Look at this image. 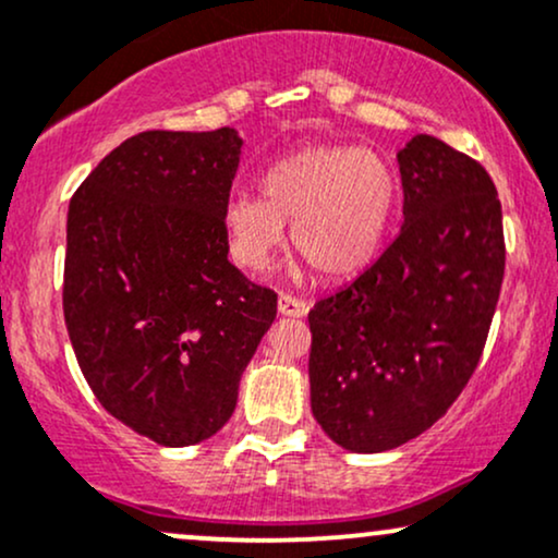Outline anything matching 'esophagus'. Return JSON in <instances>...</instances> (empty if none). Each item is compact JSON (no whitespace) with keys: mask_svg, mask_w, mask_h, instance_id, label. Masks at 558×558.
<instances>
[{"mask_svg":"<svg viewBox=\"0 0 558 558\" xmlns=\"http://www.w3.org/2000/svg\"><path fill=\"white\" fill-rule=\"evenodd\" d=\"M278 312L283 317H306L310 315V304L296 296H288V293H280L278 296Z\"/></svg>","mask_w":558,"mask_h":558,"instance_id":"obj_1","label":"esophagus"}]
</instances>
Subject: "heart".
Here are the masks:
<instances>
[{"mask_svg": "<svg viewBox=\"0 0 558 558\" xmlns=\"http://www.w3.org/2000/svg\"><path fill=\"white\" fill-rule=\"evenodd\" d=\"M262 194H239L226 207L233 259L252 272L272 265L288 241L325 278L360 275L377 257L393 217L399 181L373 149L304 146L262 175Z\"/></svg>", "mask_w": 558, "mask_h": 558, "instance_id": "obj_1", "label": "heart"}]
</instances>
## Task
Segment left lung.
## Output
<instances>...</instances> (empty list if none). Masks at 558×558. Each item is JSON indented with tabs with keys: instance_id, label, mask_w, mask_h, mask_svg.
Returning a JSON list of instances; mask_svg holds the SVG:
<instances>
[{
	"instance_id": "obj_1",
	"label": "left lung",
	"mask_w": 558,
	"mask_h": 558,
	"mask_svg": "<svg viewBox=\"0 0 558 558\" xmlns=\"http://www.w3.org/2000/svg\"><path fill=\"white\" fill-rule=\"evenodd\" d=\"M396 159L401 233L310 312L312 414L354 453L444 417L475 373L504 280L501 202L483 165L427 133Z\"/></svg>"
}]
</instances>
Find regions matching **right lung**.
<instances>
[{
	"mask_svg": "<svg viewBox=\"0 0 558 558\" xmlns=\"http://www.w3.org/2000/svg\"><path fill=\"white\" fill-rule=\"evenodd\" d=\"M235 128L146 131L68 209L65 325L101 407L159 446L213 438L233 414L278 296L228 262Z\"/></svg>",
	"mask_w": 558,
	"mask_h": 558,
	"instance_id": "right-lung-1",
	"label": "right lung"
}]
</instances>
